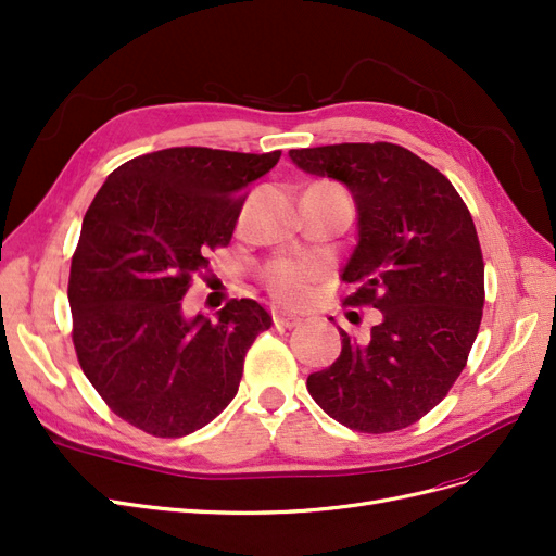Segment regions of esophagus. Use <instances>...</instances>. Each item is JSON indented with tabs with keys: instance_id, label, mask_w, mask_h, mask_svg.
I'll return each instance as SVG.
<instances>
[{
	"instance_id": "esophagus-1",
	"label": "esophagus",
	"mask_w": 556,
	"mask_h": 556,
	"mask_svg": "<svg viewBox=\"0 0 556 556\" xmlns=\"http://www.w3.org/2000/svg\"><path fill=\"white\" fill-rule=\"evenodd\" d=\"M274 319H276L278 327H285V329H292V327L301 325V317L294 315V313H290V311H276V313H274Z\"/></svg>"
}]
</instances>
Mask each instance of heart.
Returning <instances> with one entry per match:
<instances>
[{
	"label": "heart",
	"instance_id": "obj_1",
	"mask_svg": "<svg viewBox=\"0 0 556 556\" xmlns=\"http://www.w3.org/2000/svg\"><path fill=\"white\" fill-rule=\"evenodd\" d=\"M313 280H315L313 266L294 264V262L278 264L266 276L268 290L274 292V296L285 301V304H301V301L308 296Z\"/></svg>",
	"mask_w": 556,
	"mask_h": 556
}]
</instances>
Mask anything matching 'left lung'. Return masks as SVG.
Instances as JSON below:
<instances>
[{"label":"left lung","instance_id":"left-lung-1","mask_svg":"<svg viewBox=\"0 0 556 556\" xmlns=\"http://www.w3.org/2000/svg\"><path fill=\"white\" fill-rule=\"evenodd\" d=\"M308 174L348 185L359 243L343 271V306L378 308L366 336H343L308 392L336 422L390 433L447 396L468 362L484 306V262L473 217L454 185L396 143H336L290 150ZM357 315V313H352Z\"/></svg>","mask_w":556,"mask_h":556}]
</instances>
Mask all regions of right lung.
I'll return each mask as SVG.
<instances>
[{"label": "right lung", "mask_w": 556, "mask_h": 556, "mask_svg": "<svg viewBox=\"0 0 556 556\" xmlns=\"http://www.w3.org/2000/svg\"><path fill=\"white\" fill-rule=\"evenodd\" d=\"M274 153L197 146L134 157L106 178L72 257V339L106 406L157 439H180L237 396L245 352L271 327L255 299L188 317L182 296L227 248L248 185Z\"/></svg>", "instance_id": "obj_1"}]
</instances>
